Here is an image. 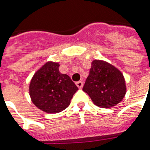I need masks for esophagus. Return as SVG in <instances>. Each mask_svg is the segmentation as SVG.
Listing matches in <instances>:
<instances>
[{
    "label": "esophagus",
    "instance_id": "esophagus-1",
    "mask_svg": "<svg viewBox=\"0 0 150 150\" xmlns=\"http://www.w3.org/2000/svg\"><path fill=\"white\" fill-rule=\"evenodd\" d=\"M76 86H77L79 89H82V86H83V82H82V81H79V82H76Z\"/></svg>",
    "mask_w": 150,
    "mask_h": 150
}]
</instances>
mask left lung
Masks as SVG:
<instances>
[{"label": "left lung", "mask_w": 150, "mask_h": 150, "mask_svg": "<svg viewBox=\"0 0 150 150\" xmlns=\"http://www.w3.org/2000/svg\"><path fill=\"white\" fill-rule=\"evenodd\" d=\"M82 90L96 106L114 107L125 96L126 85L123 74L106 61L94 60Z\"/></svg>", "instance_id": "1"}]
</instances>
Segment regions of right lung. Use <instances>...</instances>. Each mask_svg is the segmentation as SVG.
<instances>
[{
	"label": "right lung",
	"instance_id": "add662e5",
	"mask_svg": "<svg viewBox=\"0 0 150 150\" xmlns=\"http://www.w3.org/2000/svg\"><path fill=\"white\" fill-rule=\"evenodd\" d=\"M58 63L49 61L39 69L29 84V95L39 109L57 114L69 106L78 88L70 77L59 71Z\"/></svg>",
	"mask_w": 150,
	"mask_h": 150
}]
</instances>
